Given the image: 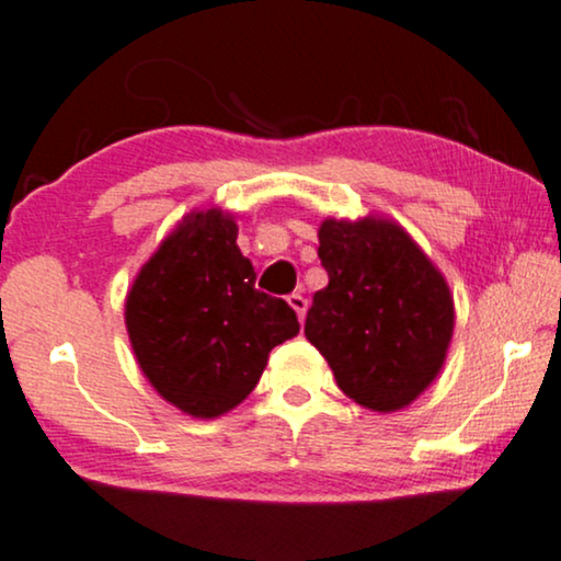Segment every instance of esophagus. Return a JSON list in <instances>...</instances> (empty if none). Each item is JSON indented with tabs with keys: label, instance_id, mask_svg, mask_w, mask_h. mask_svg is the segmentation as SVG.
Returning a JSON list of instances; mask_svg holds the SVG:
<instances>
[{
	"label": "esophagus",
	"instance_id": "1",
	"mask_svg": "<svg viewBox=\"0 0 561 561\" xmlns=\"http://www.w3.org/2000/svg\"><path fill=\"white\" fill-rule=\"evenodd\" d=\"M287 302H289V308H293L295 310V313H298V319L302 321V319H306V310H308V300L306 298H302V295L300 293H293V295H289V298H287Z\"/></svg>",
	"mask_w": 561,
	"mask_h": 561
}]
</instances>
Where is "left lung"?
Returning a JSON list of instances; mask_svg holds the SVG:
<instances>
[{
	"label": "left lung",
	"instance_id": "obj_1",
	"mask_svg": "<svg viewBox=\"0 0 561 561\" xmlns=\"http://www.w3.org/2000/svg\"><path fill=\"white\" fill-rule=\"evenodd\" d=\"M319 259L329 285L313 295L306 336L336 387L376 413L410 404L436 379L455 329L444 276L400 225L327 219Z\"/></svg>",
	"mask_w": 561,
	"mask_h": 561
}]
</instances>
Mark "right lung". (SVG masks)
<instances>
[{
  "label": "right lung",
  "instance_id": "right-lung-1",
  "mask_svg": "<svg viewBox=\"0 0 561 561\" xmlns=\"http://www.w3.org/2000/svg\"><path fill=\"white\" fill-rule=\"evenodd\" d=\"M151 387L193 417H219L259 383L268 353L300 332L285 300L255 289L234 216L193 211L144 263L125 300Z\"/></svg>",
  "mask_w": 561,
  "mask_h": 561
}]
</instances>
